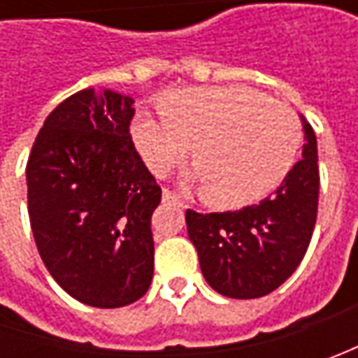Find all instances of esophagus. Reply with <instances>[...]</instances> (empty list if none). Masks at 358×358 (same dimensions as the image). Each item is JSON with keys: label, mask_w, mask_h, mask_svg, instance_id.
<instances>
[{"label": "esophagus", "mask_w": 358, "mask_h": 358, "mask_svg": "<svg viewBox=\"0 0 358 358\" xmlns=\"http://www.w3.org/2000/svg\"><path fill=\"white\" fill-rule=\"evenodd\" d=\"M163 201H169V203L177 205V207H183V205H185L183 201L179 199V195H175L169 189H163Z\"/></svg>", "instance_id": "1"}]
</instances>
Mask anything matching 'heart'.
<instances>
[{
	"instance_id": "b5f03b06",
	"label": "heart",
	"mask_w": 358,
	"mask_h": 358,
	"mask_svg": "<svg viewBox=\"0 0 358 358\" xmlns=\"http://www.w3.org/2000/svg\"><path fill=\"white\" fill-rule=\"evenodd\" d=\"M163 113L139 111L133 143L147 167L165 175L193 145L207 199L245 205L261 199L295 165L303 127L295 111L249 87H197L169 93Z\"/></svg>"
}]
</instances>
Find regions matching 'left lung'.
<instances>
[{
    "mask_svg": "<svg viewBox=\"0 0 358 358\" xmlns=\"http://www.w3.org/2000/svg\"><path fill=\"white\" fill-rule=\"evenodd\" d=\"M303 157L268 197L239 211L187 209L189 239L201 271L217 293L257 299L287 281L309 249L319 207L317 137L303 117Z\"/></svg>",
    "mask_w": 358,
    "mask_h": 358,
    "instance_id": "left-lung-1",
    "label": "left lung"
}]
</instances>
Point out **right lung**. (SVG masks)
<instances>
[{"mask_svg":"<svg viewBox=\"0 0 358 358\" xmlns=\"http://www.w3.org/2000/svg\"><path fill=\"white\" fill-rule=\"evenodd\" d=\"M133 99L83 90L45 119L27 161L35 245L65 293L99 309L135 303L153 279L161 187L131 141Z\"/></svg>","mask_w":358,"mask_h":358,"instance_id":"obj_1","label":"right lung"}]
</instances>
